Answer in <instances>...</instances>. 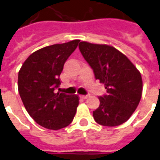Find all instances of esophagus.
<instances>
[{
	"mask_svg": "<svg viewBox=\"0 0 160 160\" xmlns=\"http://www.w3.org/2000/svg\"><path fill=\"white\" fill-rule=\"evenodd\" d=\"M80 97L82 98V99H86V98H89V95H80Z\"/></svg>",
	"mask_w": 160,
	"mask_h": 160,
	"instance_id": "1",
	"label": "esophagus"
}]
</instances>
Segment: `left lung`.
<instances>
[{"instance_id": "1", "label": "left lung", "mask_w": 160, "mask_h": 160, "mask_svg": "<svg viewBox=\"0 0 160 160\" xmlns=\"http://www.w3.org/2000/svg\"><path fill=\"white\" fill-rule=\"evenodd\" d=\"M79 48L96 80L104 84L107 89V94L98 98L99 107L93 112L95 122L106 127L127 122L141 98L143 84L140 71L113 47L80 42Z\"/></svg>"}]
</instances>
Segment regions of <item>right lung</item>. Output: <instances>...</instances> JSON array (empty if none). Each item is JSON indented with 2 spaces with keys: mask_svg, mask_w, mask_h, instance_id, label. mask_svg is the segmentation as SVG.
Instances as JSON below:
<instances>
[{
  "mask_svg": "<svg viewBox=\"0 0 160 160\" xmlns=\"http://www.w3.org/2000/svg\"><path fill=\"white\" fill-rule=\"evenodd\" d=\"M80 40L45 47L32 53L22 65L18 76L19 95L29 116L50 130L67 127L79 105L77 95L56 93L66 61Z\"/></svg>",
  "mask_w": 160,
  "mask_h": 160,
  "instance_id": "add662e5",
  "label": "right lung"
}]
</instances>
